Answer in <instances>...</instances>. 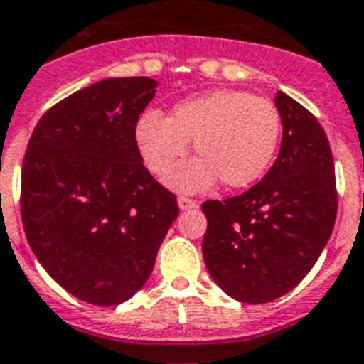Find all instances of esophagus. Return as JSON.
<instances>
[{
    "instance_id": "1",
    "label": "esophagus",
    "mask_w": 364,
    "mask_h": 364,
    "mask_svg": "<svg viewBox=\"0 0 364 364\" xmlns=\"http://www.w3.org/2000/svg\"><path fill=\"white\" fill-rule=\"evenodd\" d=\"M177 204H179V208L181 210H191V208H196V200L195 198H189V196H179L177 198Z\"/></svg>"
}]
</instances>
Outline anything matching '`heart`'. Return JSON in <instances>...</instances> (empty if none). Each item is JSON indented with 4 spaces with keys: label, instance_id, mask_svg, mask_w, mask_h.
Wrapping results in <instances>:
<instances>
[{
    "label": "heart",
    "instance_id": "b5f03b06",
    "mask_svg": "<svg viewBox=\"0 0 364 364\" xmlns=\"http://www.w3.org/2000/svg\"><path fill=\"white\" fill-rule=\"evenodd\" d=\"M282 136L278 106L247 90H214L185 100L168 119L144 114L136 123V144L146 168L166 177L196 142L201 160L169 175L177 189L196 191L220 179L228 189H245L270 169Z\"/></svg>",
    "mask_w": 364,
    "mask_h": 364
}]
</instances>
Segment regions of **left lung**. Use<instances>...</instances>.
<instances>
[{
	"mask_svg": "<svg viewBox=\"0 0 364 364\" xmlns=\"http://www.w3.org/2000/svg\"><path fill=\"white\" fill-rule=\"evenodd\" d=\"M282 148L262 181L225 200H206L203 257L230 297L262 305L305 278L332 235L338 191L330 142L314 115L276 94Z\"/></svg>",
	"mask_w": 364,
	"mask_h": 364,
	"instance_id": "left-lung-1",
	"label": "left lung"
}]
</instances>
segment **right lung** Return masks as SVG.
<instances>
[{
    "instance_id": "obj_1",
    "label": "right lung",
    "mask_w": 364,
    "mask_h": 364,
    "mask_svg": "<svg viewBox=\"0 0 364 364\" xmlns=\"http://www.w3.org/2000/svg\"><path fill=\"white\" fill-rule=\"evenodd\" d=\"M156 80L121 77L73 92L32 131L21 218L32 252L63 289L115 306L133 297L179 214L142 164L136 123Z\"/></svg>"
}]
</instances>
